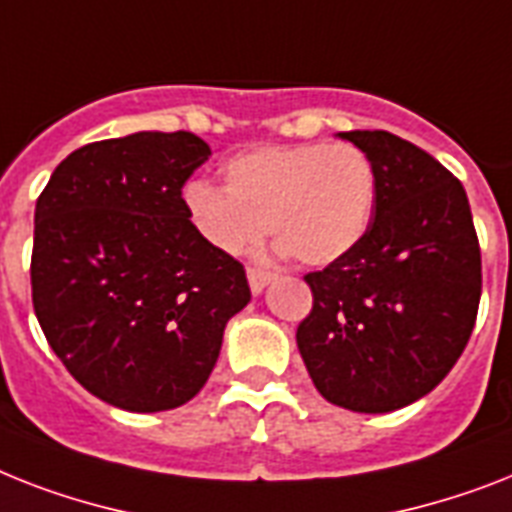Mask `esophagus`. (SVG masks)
<instances>
[{
	"label": "esophagus",
	"mask_w": 512,
	"mask_h": 512,
	"mask_svg": "<svg viewBox=\"0 0 512 512\" xmlns=\"http://www.w3.org/2000/svg\"><path fill=\"white\" fill-rule=\"evenodd\" d=\"M247 278H249V289H252V294H260L265 286L273 281V273H268V270H260V268H249Z\"/></svg>",
	"instance_id": "obj_1"
}]
</instances>
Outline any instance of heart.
Instances as JSON below:
<instances>
[{
  "instance_id": "obj_1",
  "label": "heart",
  "mask_w": 512,
  "mask_h": 512,
  "mask_svg": "<svg viewBox=\"0 0 512 512\" xmlns=\"http://www.w3.org/2000/svg\"><path fill=\"white\" fill-rule=\"evenodd\" d=\"M376 170L352 144H270L223 165V189L191 181L184 207L210 247L242 255L263 228L278 252L328 265L360 244L376 210Z\"/></svg>"
}]
</instances>
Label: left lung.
I'll use <instances>...</instances> for the list:
<instances>
[{
	"label": "left lung",
	"mask_w": 512,
	"mask_h": 512,
	"mask_svg": "<svg viewBox=\"0 0 512 512\" xmlns=\"http://www.w3.org/2000/svg\"><path fill=\"white\" fill-rule=\"evenodd\" d=\"M371 157L376 210L352 252L307 273L297 328L315 389L355 413H392L452 371L481 299V252L465 189L429 152L389 131H344Z\"/></svg>",
	"instance_id": "1"
}]
</instances>
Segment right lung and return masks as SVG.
Instances as JSON below:
<instances>
[{
    "label": "right lung",
    "instance_id": "add662e5",
    "mask_svg": "<svg viewBox=\"0 0 512 512\" xmlns=\"http://www.w3.org/2000/svg\"><path fill=\"white\" fill-rule=\"evenodd\" d=\"M210 157L189 131L94 141L33 215V310L78 384L128 413L189 402L249 302L244 265L197 234L181 189Z\"/></svg>",
    "mask_w": 512,
    "mask_h": 512
}]
</instances>
